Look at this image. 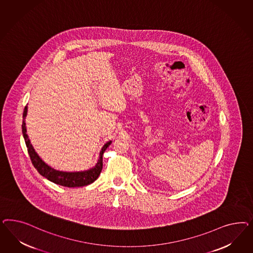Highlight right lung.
Segmentation results:
<instances>
[{"label":"right lung","mask_w":253,"mask_h":253,"mask_svg":"<svg viewBox=\"0 0 253 253\" xmlns=\"http://www.w3.org/2000/svg\"><path fill=\"white\" fill-rule=\"evenodd\" d=\"M28 113V107L26 106L23 112V123H22V133L25 139V143L28 148V152L31 157V162L33 166L38 170L39 173L47 180L53 182L54 184H59L66 187H81L93 183L98 176L103 168V154L106 151L108 146L112 143V141L107 142L101 149L99 153V159L97 163L92 168L82 170V171H62L56 170L54 169L47 165L44 161H42L33 146L31 144V140L27 133V127H26V117Z\"/></svg>","instance_id":"right-lung-1"}]
</instances>
